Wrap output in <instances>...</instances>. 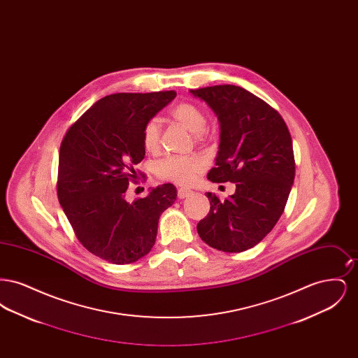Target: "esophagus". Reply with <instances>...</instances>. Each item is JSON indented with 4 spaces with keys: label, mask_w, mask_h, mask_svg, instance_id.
Listing matches in <instances>:
<instances>
[{
    "label": "esophagus",
    "mask_w": 358,
    "mask_h": 358,
    "mask_svg": "<svg viewBox=\"0 0 358 358\" xmlns=\"http://www.w3.org/2000/svg\"><path fill=\"white\" fill-rule=\"evenodd\" d=\"M192 193H193L192 190H187V189H182L181 187V189H178L177 194H178V199H185V197H189Z\"/></svg>",
    "instance_id": "esophagus-1"
}]
</instances>
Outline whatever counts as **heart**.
<instances>
[{"instance_id": "obj_1", "label": "heart", "mask_w": 358, "mask_h": 358, "mask_svg": "<svg viewBox=\"0 0 358 358\" xmlns=\"http://www.w3.org/2000/svg\"><path fill=\"white\" fill-rule=\"evenodd\" d=\"M171 115L194 136H201L206 129L208 120L204 113L192 103H180L171 111ZM161 124L157 120H150L143 127L142 142L148 152H155L159 146ZM204 161L200 157L169 155L157 165V174L166 181L177 185H189L196 176L204 171Z\"/></svg>"}]
</instances>
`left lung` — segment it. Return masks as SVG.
Wrapping results in <instances>:
<instances>
[{
	"mask_svg": "<svg viewBox=\"0 0 358 358\" xmlns=\"http://www.w3.org/2000/svg\"><path fill=\"white\" fill-rule=\"evenodd\" d=\"M216 114L220 126L212 182H234L236 192L220 200L205 193L210 210L197 224L201 240L222 252L255 247L282 216L295 177L292 141L271 106L238 85L189 91Z\"/></svg>",
	"mask_w": 358,
	"mask_h": 358,
	"instance_id": "left-lung-1",
	"label": "left lung"
}]
</instances>
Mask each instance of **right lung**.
<instances>
[{"instance_id":"obj_1","label":"right lung","mask_w":358,"mask_h":358,"mask_svg":"<svg viewBox=\"0 0 358 358\" xmlns=\"http://www.w3.org/2000/svg\"><path fill=\"white\" fill-rule=\"evenodd\" d=\"M176 91L113 94L94 103L63 138L57 196L76 238L108 263L130 264L153 248L159 216L177 189L164 184L145 199H126L134 166L145 157V124Z\"/></svg>"}]
</instances>
